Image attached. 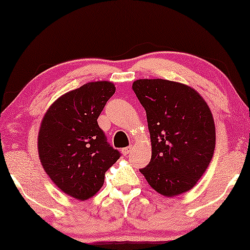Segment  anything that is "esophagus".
<instances>
[{"label":"esophagus","instance_id":"1","mask_svg":"<svg viewBox=\"0 0 250 250\" xmlns=\"http://www.w3.org/2000/svg\"><path fill=\"white\" fill-rule=\"evenodd\" d=\"M131 150H132V146L125 147V148H122V154H124V155L125 156V155H128V154L131 152Z\"/></svg>","mask_w":250,"mask_h":250}]
</instances>
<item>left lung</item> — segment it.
<instances>
[{
    "mask_svg": "<svg viewBox=\"0 0 250 250\" xmlns=\"http://www.w3.org/2000/svg\"><path fill=\"white\" fill-rule=\"evenodd\" d=\"M132 90L146 111L152 159L140 172L164 196L188 191L206 171L215 148L209 107L190 87L164 79H139Z\"/></svg>",
    "mask_w": 250,
    "mask_h": 250,
    "instance_id": "8db88e82",
    "label": "left lung"
}]
</instances>
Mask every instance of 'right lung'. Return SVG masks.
<instances>
[{
	"label": "right lung",
	"mask_w": 250,
	"mask_h": 250,
	"mask_svg": "<svg viewBox=\"0 0 250 250\" xmlns=\"http://www.w3.org/2000/svg\"><path fill=\"white\" fill-rule=\"evenodd\" d=\"M114 93L110 82L88 83L56 100L42 121L38 133L42 165L63 192L79 200L100 190L105 172L121 156L97 124Z\"/></svg>",
	"instance_id": "1"
}]
</instances>
